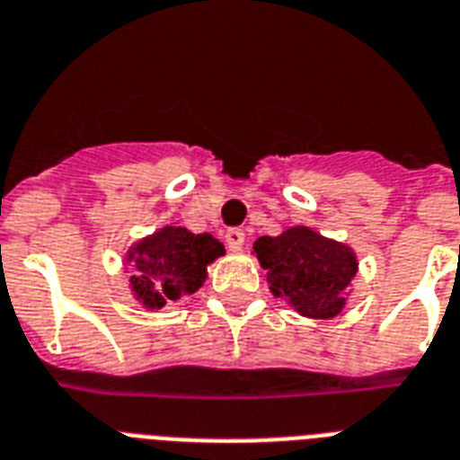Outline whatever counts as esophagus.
Returning a JSON list of instances; mask_svg holds the SVG:
<instances>
[{
	"label": "esophagus",
	"instance_id": "obj_1",
	"mask_svg": "<svg viewBox=\"0 0 460 460\" xmlns=\"http://www.w3.org/2000/svg\"><path fill=\"white\" fill-rule=\"evenodd\" d=\"M224 238H226V245H229V250L238 252V250L243 248V243H245V231H243V229H229Z\"/></svg>",
	"mask_w": 460,
	"mask_h": 460
}]
</instances>
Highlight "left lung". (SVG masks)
<instances>
[{
  "label": "left lung",
  "instance_id": "1",
  "mask_svg": "<svg viewBox=\"0 0 460 460\" xmlns=\"http://www.w3.org/2000/svg\"><path fill=\"white\" fill-rule=\"evenodd\" d=\"M267 269L269 290L309 319H333L345 307V293L357 274V255L345 243L309 226H290L281 236L252 243Z\"/></svg>",
  "mask_w": 460,
  "mask_h": 460
}]
</instances>
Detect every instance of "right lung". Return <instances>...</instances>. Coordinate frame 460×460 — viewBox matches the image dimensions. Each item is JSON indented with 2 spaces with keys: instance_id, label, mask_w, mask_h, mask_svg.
Masks as SVG:
<instances>
[{
  "instance_id": "right-lung-1",
  "label": "right lung",
  "mask_w": 460,
  "mask_h": 460,
  "mask_svg": "<svg viewBox=\"0 0 460 460\" xmlns=\"http://www.w3.org/2000/svg\"><path fill=\"white\" fill-rule=\"evenodd\" d=\"M224 255V245L210 234H191L184 226H163L134 243L127 252L132 264L134 297L148 309L196 293L208 279V264Z\"/></svg>"
}]
</instances>
